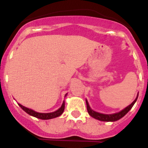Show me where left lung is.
Returning <instances> with one entry per match:
<instances>
[{"label": "left lung", "mask_w": 148, "mask_h": 148, "mask_svg": "<svg viewBox=\"0 0 148 148\" xmlns=\"http://www.w3.org/2000/svg\"><path fill=\"white\" fill-rule=\"evenodd\" d=\"M138 94L137 95L136 98L133 102L130 104L129 106H127V108H125V109H123L122 110L119 112V113H113V114H103V113H98V112H95V111L92 110L91 108H90V105L88 104V101L86 100V104H87V109L88 111V113L90 114V116H92V118L95 119H98L99 121H118L119 119H121L123 116H125L127 113L130 111V110L133 108V106L134 105V104L136 101L137 99H138Z\"/></svg>", "instance_id": "left-lung-1"}]
</instances>
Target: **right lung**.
Here are the masks:
<instances>
[{
	"label": "right lung",
	"instance_id": "add662e5",
	"mask_svg": "<svg viewBox=\"0 0 148 148\" xmlns=\"http://www.w3.org/2000/svg\"><path fill=\"white\" fill-rule=\"evenodd\" d=\"M66 95V94L65 95V96ZM18 105L20 106L21 108H22V110L25 111L26 113H28L30 116H34V117H36L38 119H54L58 117V116H60L63 113L64 110V107H65V102L64 101H63V104L61 105V108L58 110H57L55 112H53V113H38V112H35V110L31 109H29V108H26L24 106L21 105V104H18Z\"/></svg>",
	"mask_w": 148,
	"mask_h": 148
}]
</instances>
